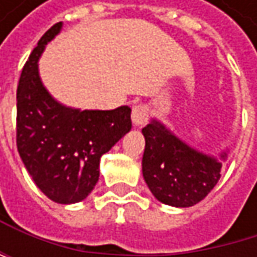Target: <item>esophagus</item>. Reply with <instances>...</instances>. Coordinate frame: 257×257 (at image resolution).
Returning <instances> with one entry per match:
<instances>
[{"label": "esophagus", "instance_id": "esophagus-1", "mask_svg": "<svg viewBox=\"0 0 257 257\" xmlns=\"http://www.w3.org/2000/svg\"><path fill=\"white\" fill-rule=\"evenodd\" d=\"M149 120V107L138 104L132 107V123L134 126H143Z\"/></svg>", "mask_w": 257, "mask_h": 257}]
</instances>
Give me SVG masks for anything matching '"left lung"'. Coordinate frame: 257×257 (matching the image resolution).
<instances>
[{
	"instance_id": "8db88e82",
	"label": "left lung",
	"mask_w": 257,
	"mask_h": 257,
	"mask_svg": "<svg viewBox=\"0 0 257 257\" xmlns=\"http://www.w3.org/2000/svg\"><path fill=\"white\" fill-rule=\"evenodd\" d=\"M143 176L155 198L173 207H192L217 184L222 161L207 156L152 120L143 128ZM222 159L226 153L220 155Z\"/></svg>"
}]
</instances>
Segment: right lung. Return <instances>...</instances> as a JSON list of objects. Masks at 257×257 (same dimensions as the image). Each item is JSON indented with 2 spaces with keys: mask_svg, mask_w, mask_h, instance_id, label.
I'll return each mask as SVG.
<instances>
[{
  "mask_svg": "<svg viewBox=\"0 0 257 257\" xmlns=\"http://www.w3.org/2000/svg\"><path fill=\"white\" fill-rule=\"evenodd\" d=\"M58 22L31 52L18 84L16 144L38 189L58 204L83 201L99 177V159L132 128L131 108H68L56 102L38 76V58L61 31Z\"/></svg>",
  "mask_w": 257,
  "mask_h": 257,
  "instance_id": "1",
  "label": "right lung"
}]
</instances>
